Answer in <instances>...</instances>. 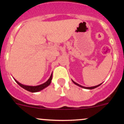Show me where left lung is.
Segmentation results:
<instances>
[{"label": "left lung", "instance_id": "1", "mask_svg": "<svg viewBox=\"0 0 124 124\" xmlns=\"http://www.w3.org/2000/svg\"><path fill=\"white\" fill-rule=\"evenodd\" d=\"M72 82H73V83L74 84H75V85H77V86H78L80 87H82V88H83V89H90V90H91V89H95V88L97 87H99V86H100V85H101V84H100V85H97V86H93V87H85V86H81V85H79V84H78V83H76V82H74V81H73V80H72Z\"/></svg>", "mask_w": 124, "mask_h": 124}]
</instances>
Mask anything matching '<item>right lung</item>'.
I'll use <instances>...</instances> for the list:
<instances>
[{
	"mask_svg": "<svg viewBox=\"0 0 124 124\" xmlns=\"http://www.w3.org/2000/svg\"><path fill=\"white\" fill-rule=\"evenodd\" d=\"M52 79V73H51V76L49 77V78L48 79V80L46 81V82H45V83L43 84H41V85H38V86H27V85H23V84L19 83V82L16 80L15 79H15L16 82V83H17L20 86H21V87L23 88L24 89L28 91V92H31V93H35V92H39V91L42 90H43L44 89H45V88H46V87H48V86H49V85H50L51 83Z\"/></svg>",
	"mask_w": 124,
	"mask_h": 124,
	"instance_id": "right-lung-1",
	"label": "right lung"
}]
</instances>
